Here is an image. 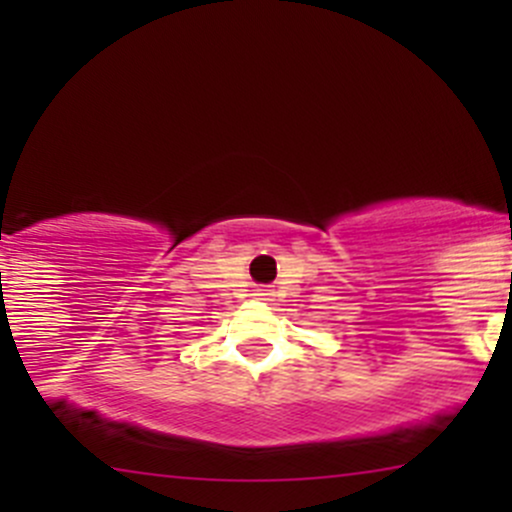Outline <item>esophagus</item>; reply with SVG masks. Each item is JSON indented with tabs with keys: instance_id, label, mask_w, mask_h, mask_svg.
<instances>
[{
	"instance_id": "obj_1",
	"label": "esophagus",
	"mask_w": 512,
	"mask_h": 512,
	"mask_svg": "<svg viewBox=\"0 0 512 512\" xmlns=\"http://www.w3.org/2000/svg\"><path fill=\"white\" fill-rule=\"evenodd\" d=\"M257 294H260V297H265V294H267V289H260V292H257Z\"/></svg>"
}]
</instances>
